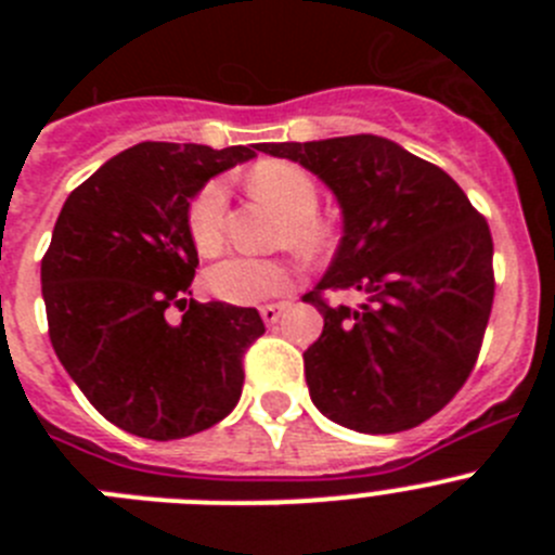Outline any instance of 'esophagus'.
<instances>
[{
  "label": "esophagus",
  "mask_w": 555,
  "mask_h": 555,
  "mask_svg": "<svg viewBox=\"0 0 555 555\" xmlns=\"http://www.w3.org/2000/svg\"><path fill=\"white\" fill-rule=\"evenodd\" d=\"M286 308H288L286 302H272V306H261V320L267 322V325H274V322L281 320Z\"/></svg>",
  "instance_id": "1"
}]
</instances>
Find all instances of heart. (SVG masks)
I'll return each mask as SVG.
<instances>
[{
  "mask_svg": "<svg viewBox=\"0 0 555 555\" xmlns=\"http://www.w3.org/2000/svg\"><path fill=\"white\" fill-rule=\"evenodd\" d=\"M255 194L274 203L288 217V238L306 253H320L327 244V230L317 214L320 191L306 169L288 160H261L249 171ZM224 217H228V185L210 180L191 197L189 233L203 253H217L224 242ZM210 292L219 300L235 306H253L286 292L292 286V269L274 258L255 255H228L208 272Z\"/></svg>",
  "mask_w": 555,
  "mask_h": 555,
  "instance_id": "obj_1",
  "label": "heart"
}]
</instances>
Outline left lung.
<instances>
[{
	"label": "left lung",
	"instance_id": "8db88e82",
	"mask_svg": "<svg viewBox=\"0 0 555 555\" xmlns=\"http://www.w3.org/2000/svg\"><path fill=\"white\" fill-rule=\"evenodd\" d=\"M313 171L341 208V242L302 300L322 336L302 352L313 405L350 430L416 428L455 397L492 313V233L448 171L380 135L255 144ZM356 287L361 307L321 292Z\"/></svg>",
	"mask_w": 555,
	"mask_h": 555
}]
</instances>
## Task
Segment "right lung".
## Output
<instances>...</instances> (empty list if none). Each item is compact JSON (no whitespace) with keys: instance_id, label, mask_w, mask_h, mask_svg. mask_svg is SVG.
<instances>
[{"instance_id":"right-lung-1","label":"right lung","mask_w":555,"mask_h":555,"mask_svg":"<svg viewBox=\"0 0 555 555\" xmlns=\"http://www.w3.org/2000/svg\"><path fill=\"white\" fill-rule=\"evenodd\" d=\"M258 146L144 141L77 185L41 261L49 338L107 423L155 442L217 425L242 397L255 308L189 300L191 197ZM180 307L184 320L165 311Z\"/></svg>"}]
</instances>
